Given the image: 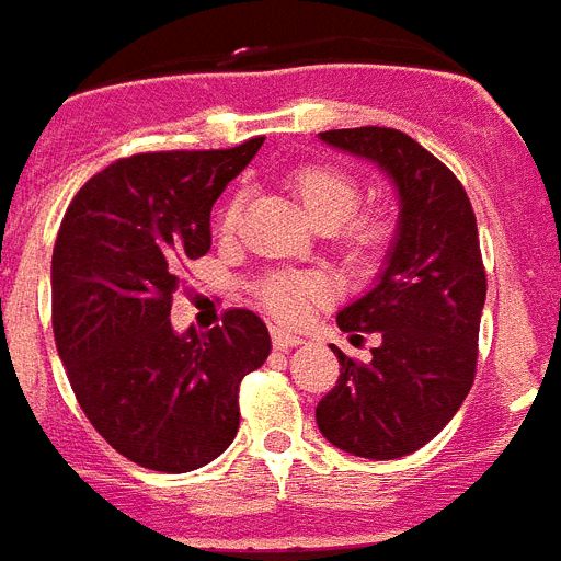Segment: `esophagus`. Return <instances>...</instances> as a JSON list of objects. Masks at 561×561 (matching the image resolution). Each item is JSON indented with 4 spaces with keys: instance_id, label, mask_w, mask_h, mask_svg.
I'll return each mask as SVG.
<instances>
[{
    "instance_id": "34e87169",
    "label": "esophagus",
    "mask_w": 561,
    "mask_h": 561,
    "mask_svg": "<svg viewBox=\"0 0 561 561\" xmlns=\"http://www.w3.org/2000/svg\"><path fill=\"white\" fill-rule=\"evenodd\" d=\"M272 343H275V348H291V346H300V343H304V337L295 332H286V329L275 327L272 329Z\"/></svg>"
}]
</instances>
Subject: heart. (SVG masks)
Listing matches in <instances>:
<instances>
[{
  "label": "heart",
  "instance_id": "b5f03b06",
  "mask_svg": "<svg viewBox=\"0 0 561 561\" xmlns=\"http://www.w3.org/2000/svg\"><path fill=\"white\" fill-rule=\"evenodd\" d=\"M291 190L298 195L306 218L327 232L340 229L348 221L360 201L357 181L348 172L327 164H309L295 170ZM234 221H238V201H229L218 215V232L229 234L234 229ZM382 234L386 229L375 218H360L343 228V241L354 255H366L380 247ZM323 295H327V284L320 277H272L270 284L263 286V300L277 318H298L306 304L320 300Z\"/></svg>",
  "mask_w": 561,
  "mask_h": 561
}]
</instances>
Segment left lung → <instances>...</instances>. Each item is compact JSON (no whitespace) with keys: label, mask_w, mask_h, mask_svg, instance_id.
I'll use <instances>...</instances> for the list:
<instances>
[{"label":"left lung","mask_w":561,"mask_h":561,"mask_svg":"<svg viewBox=\"0 0 561 561\" xmlns=\"http://www.w3.org/2000/svg\"><path fill=\"white\" fill-rule=\"evenodd\" d=\"M320 141L371 161L394 186L400 215L377 284L337 312L352 340L377 334L380 346L368 363L332 346L340 377L314 417L340 451L405 457L437 437L471 391L485 306L477 218L454 172L405 133L354 127Z\"/></svg>","instance_id":"1"}]
</instances>
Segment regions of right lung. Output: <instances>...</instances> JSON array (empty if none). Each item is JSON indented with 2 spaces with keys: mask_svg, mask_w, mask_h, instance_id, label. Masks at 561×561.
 I'll list each match as a JSON object with an SVG mask.
<instances>
[{
  "mask_svg": "<svg viewBox=\"0 0 561 561\" xmlns=\"http://www.w3.org/2000/svg\"><path fill=\"white\" fill-rule=\"evenodd\" d=\"M261 144L122 158L81 186L61 221L50 286L67 380L93 428L150 471L221 457L241 423L238 386L272 352L249 309L209 332L170 323L179 270L209 252L213 204Z\"/></svg>",
  "mask_w": 561,
  "mask_h": 561,
  "instance_id": "1",
  "label": "right lung"
}]
</instances>
